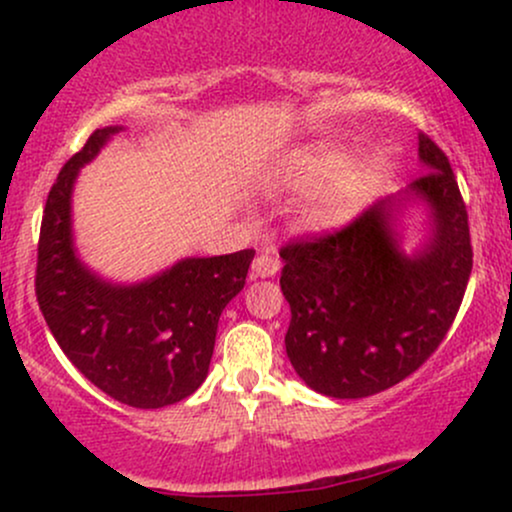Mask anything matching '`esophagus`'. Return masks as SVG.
Instances as JSON below:
<instances>
[{"mask_svg": "<svg viewBox=\"0 0 512 512\" xmlns=\"http://www.w3.org/2000/svg\"><path fill=\"white\" fill-rule=\"evenodd\" d=\"M279 255L272 248H262L257 252L255 262H252V274L255 276H262V279H267V276H274L279 272Z\"/></svg>", "mask_w": 512, "mask_h": 512, "instance_id": "esophagus-1", "label": "esophagus"}]
</instances>
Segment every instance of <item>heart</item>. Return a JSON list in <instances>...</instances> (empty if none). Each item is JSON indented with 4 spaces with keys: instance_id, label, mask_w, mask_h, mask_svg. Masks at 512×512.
<instances>
[{
    "instance_id": "b5f03b06",
    "label": "heart",
    "mask_w": 512,
    "mask_h": 512,
    "mask_svg": "<svg viewBox=\"0 0 512 512\" xmlns=\"http://www.w3.org/2000/svg\"><path fill=\"white\" fill-rule=\"evenodd\" d=\"M281 190L305 197L298 221L310 233L346 226L373 202L383 185V166L373 156L346 161L342 146L315 142L286 158L279 173Z\"/></svg>"
}]
</instances>
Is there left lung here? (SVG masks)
<instances>
[{"label":"left lung","instance_id":"left-lung-1","mask_svg":"<svg viewBox=\"0 0 512 512\" xmlns=\"http://www.w3.org/2000/svg\"><path fill=\"white\" fill-rule=\"evenodd\" d=\"M426 173L330 236L281 248V291L291 305L286 354L315 392L337 399L378 395L419 370L460 310L469 274L467 207L448 156L419 134ZM424 201L432 233L407 256L398 216Z\"/></svg>","mask_w":512,"mask_h":512}]
</instances>
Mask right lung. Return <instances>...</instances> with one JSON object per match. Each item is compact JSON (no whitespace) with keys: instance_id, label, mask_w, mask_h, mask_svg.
<instances>
[{"instance_id":"1","label":"right lung","mask_w":512,"mask_h":512,"mask_svg":"<svg viewBox=\"0 0 512 512\" xmlns=\"http://www.w3.org/2000/svg\"><path fill=\"white\" fill-rule=\"evenodd\" d=\"M120 129H96L57 175L40 223L35 296L64 356L98 390L129 407L161 409L207 378L219 317L243 291L255 250L185 257L129 286L93 274L76 257L72 190Z\"/></svg>"}]
</instances>
